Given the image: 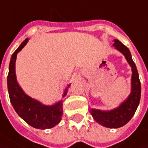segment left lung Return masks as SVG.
Wrapping results in <instances>:
<instances>
[{"label":"left lung","instance_id":"8db88e82","mask_svg":"<svg viewBox=\"0 0 148 148\" xmlns=\"http://www.w3.org/2000/svg\"><path fill=\"white\" fill-rule=\"evenodd\" d=\"M114 46L122 53L130 66L132 67L131 93L128 97L118 108L112 110L105 111L90 109V114L94 119L106 128H117L125 125L132 119L139 105L141 98V83L136 65L132 59L129 49L118 39L114 40Z\"/></svg>","mask_w":148,"mask_h":148}]
</instances>
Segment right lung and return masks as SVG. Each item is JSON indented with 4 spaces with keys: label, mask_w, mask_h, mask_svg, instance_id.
Segmentation results:
<instances>
[{
    "label": "right lung",
    "mask_w": 148,
    "mask_h": 148,
    "mask_svg": "<svg viewBox=\"0 0 148 148\" xmlns=\"http://www.w3.org/2000/svg\"><path fill=\"white\" fill-rule=\"evenodd\" d=\"M28 38L23 41L20 47L12 54L7 77V87L10 99L15 112L28 124L38 129L51 128L56 126L62 116V100L53 105H45L36 99H32L24 92L17 82L15 75V60L17 53L26 45ZM70 86L68 85L67 88ZM67 88L64 90L62 97L67 93Z\"/></svg>",
    "instance_id": "add662e5"
}]
</instances>
